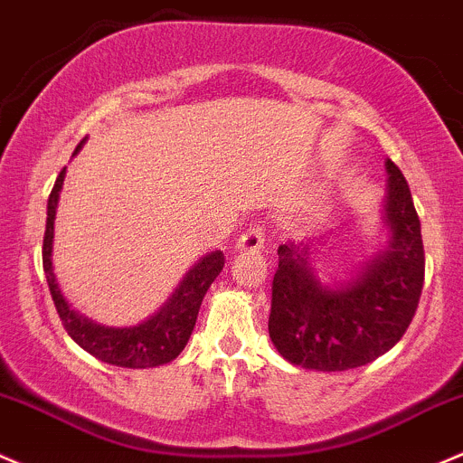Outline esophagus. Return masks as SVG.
Masks as SVG:
<instances>
[{"label": "esophagus", "instance_id": "obj_1", "mask_svg": "<svg viewBox=\"0 0 463 463\" xmlns=\"http://www.w3.org/2000/svg\"><path fill=\"white\" fill-rule=\"evenodd\" d=\"M264 231L260 226H250L244 235L237 240V250L241 252H260L264 248Z\"/></svg>", "mask_w": 463, "mask_h": 463}]
</instances>
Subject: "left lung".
I'll list each match as a JSON object with an SVG mask.
<instances>
[{
  "label": "left lung",
  "mask_w": 463,
  "mask_h": 463,
  "mask_svg": "<svg viewBox=\"0 0 463 463\" xmlns=\"http://www.w3.org/2000/svg\"><path fill=\"white\" fill-rule=\"evenodd\" d=\"M382 211L386 244L346 275L315 269L319 240L277 248L269 335L293 366L342 373L388 353L415 317L424 286L421 223L411 188L391 159Z\"/></svg>",
  "instance_id": "1"
}]
</instances>
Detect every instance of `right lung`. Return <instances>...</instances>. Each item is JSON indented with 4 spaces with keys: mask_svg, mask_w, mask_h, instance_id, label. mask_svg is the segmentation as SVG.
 I'll list each match as a JSON object with an SVG mask.
<instances>
[{
    "mask_svg": "<svg viewBox=\"0 0 463 463\" xmlns=\"http://www.w3.org/2000/svg\"><path fill=\"white\" fill-rule=\"evenodd\" d=\"M86 137L81 139L75 148L77 155ZM66 168H61L55 186H52L51 197H48L46 211V232H43V272H46L48 288H51L52 301L60 313L61 324L66 333L71 335L72 342L80 344L86 353L97 357L99 362L110 364L119 368H155L173 362L191 337L194 321H197L199 306H202L203 295L211 288L213 281L223 269V252L213 250L208 255L199 257L191 266V270L184 275L173 295L148 315L144 321L135 326H106L97 324L81 315L80 310L72 308L57 284L55 269H52V240H55V215L57 203H60V193L64 188Z\"/></svg>",
    "mask_w": 463,
    "mask_h": 463,
    "instance_id": "right-lung-1",
    "label": "right lung"
}]
</instances>
